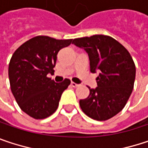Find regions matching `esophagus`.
I'll list each match as a JSON object with an SVG mask.
<instances>
[{
	"label": "esophagus",
	"instance_id": "1",
	"mask_svg": "<svg viewBox=\"0 0 148 148\" xmlns=\"http://www.w3.org/2000/svg\"><path fill=\"white\" fill-rule=\"evenodd\" d=\"M79 85V84H76V83H74V82H71V86H73V87H78Z\"/></svg>",
	"mask_w": 148,
	"mask_h": 148
}]
</instances>
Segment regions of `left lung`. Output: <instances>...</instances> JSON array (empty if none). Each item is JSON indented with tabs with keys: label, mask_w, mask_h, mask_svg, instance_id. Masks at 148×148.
<instances>
[{
	"label": "left lung",
	"mask_w": 148,
	"mask_h": 148,
	"mask_svg": "<svg viewBox=\"0 0 148 148\" xmlns=\"http://www.w3.org/2000/svg\"><path fill=\"white\" fill-rule=\"evenodd\" d=\"M72 44L88 54L90 72H100L97 87H89V97L79 101L82 111L98 121L111 119L125 108L134 87L136 66L130 54L114 38L102 34L74 39Z\"/></svg>",
	"instance_id": "1"
}]
</instances>
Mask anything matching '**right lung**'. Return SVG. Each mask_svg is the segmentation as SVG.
Segmentation results:
<instances>
[{
  "instance_id": "obj_1",
  "label": "right lung",
  "mask_w": 148,
  "mask_h": 148,
  "mask_svg": "<svg viewBox=\"0 0 148 148\" xmlns=\"http://www.w3.org/2000/svg\"><path fill=\"white\" fill-rule=\"evenodd\" d=\"M72 40L40 35L23 43L13 53L8 67L11 90L21 109L30 117L46 119L58 109L70 80L56 83L47 74L54 72L58 51Z\"/></svg>"
}]
</instances>
